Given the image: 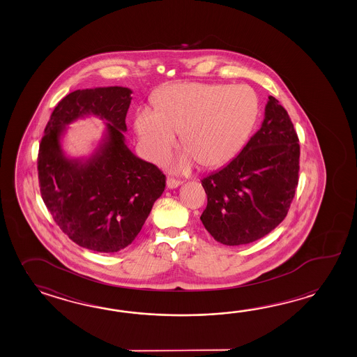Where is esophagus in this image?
<instances>
[{"instance_id": "1", "label": "esophagus", "mask_w": 357, "mask_h": 357, "mask_svg": "<svg viewBox=\"0 0 357 357\" xmlns=\"http://www.w3.org/2000/svg\"><path fill=\"white\" fill-rule=\"evenodd\" d=\"M181 184H182V181L175 179L173 176H169L167 179V188H176V187H179Z\"/></svg>"}]
</instances>
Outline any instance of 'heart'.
<instances>
[{
	"label": "heart",
	"instance_id": "obj_1",
	"mask_svg": "<svg viewBox=\"0 0 357 357\" xmlns=\"http://www.w3.org/2000/svg\"><path fill=\"white\" fill-rule=\"evenodd\" d=\"M155 106L156 110H138L137 132L151 158L161 159L174 146L176 130H182L187 150L176 161L178 170H187L196 159L205 167L231 159L246 141L259 111L251 88L197 82L160 88Z\"/></svg>",
	"mask_w": 357,
	"mask_h": 357
}]
</instances>
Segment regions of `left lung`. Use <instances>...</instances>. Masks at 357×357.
I'll use <instances>...</instances> for the list:
<instances>
[{
  "mask_svg": "<svg viewBox=\"0 0 357 357\" xmlns=\"http://www.w3.org/2000/svg\"><path fill=\"white\" fill-rule=\"evenodd\" d=\"M298 135L284 107L269 96L262 126L237 158L201 183V222L227 246L265 237L284 220L298 185Z\"/></svg>",
  "mask_w": 357,
  "mask_h": 357,
  "instance_id": "8db88e82",
  "label": "left lung"
}]
</instances>
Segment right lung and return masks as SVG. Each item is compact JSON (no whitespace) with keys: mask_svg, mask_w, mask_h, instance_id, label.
<instances>
[{"mask_svg":"<svg viewBox=\"0 0 357 357\" xmlns=\"http://www.w3.org/2000/svg\"><path fill=\"white\" fill-rule=\"evenodd\" d=\"M132 91L124 87L78 89L65 96L51 114L37 159L40 196L59 228L78 246L118 252L142 229L167 176L138 159L124 143ZM107 119L109 141L84 165L63 158L62 126L82 114Z\"/></svg>","mask_w":357,"mask_h":357,"instance_id":"obj_1","label":"right lung"}]
</instances>
